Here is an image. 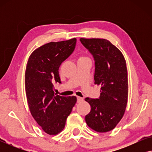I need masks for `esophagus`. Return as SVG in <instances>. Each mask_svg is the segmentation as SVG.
<instances>
[{"mask_svg":"<svg viewBox=\"0 0 152 152\" xmlns=\"http://www.w3.org/2000/svg\"><path fill=\"white\" fill-rule=\"evenodd\" d=\"M77 102H78V103H79V102H82L83 100H84V99H83L82 97H79V96L77 97Z\"/></svg>","mask_w":152,"mask_h":152,"instance_id":"1","label":"esophagus"}]
</instances>
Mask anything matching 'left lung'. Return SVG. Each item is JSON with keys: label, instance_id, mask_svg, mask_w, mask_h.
Here are the masks:
<instances>
[{"label": "left lung", "instance_id": "obj_1", "mask_svg": "<svg viewBox=\"0 0 152 152\" xmlns=\"http://www.w3.org/2000/svg\"><path fill=\"white\" fill-rule=\"evenodd\" d=\"M95 61V84L101 85L99 97L85 100L91 110L85 116L89 127L107 132L115 127L125 111L128 99L126 61L120 50L104 39H80Z\"/></svg>", "mask_w": 152, "mask_h": 152}]
</instances>
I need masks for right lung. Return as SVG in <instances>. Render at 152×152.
Segmentation results:
<instances>
[{"instance_id":"1","label":"right lung","mask_w":152,"mask_h":152,"mask_svg":"<svg viewBox=\"0 0 152 152\" xmlns=\"http://www.w3.org/2000/svg\"><path fill=\"white\" fill-rule=\"evenodd\" d=\"M77 39L50 42L29 57L25 74L26 93L31 114L42 129L57 135L64 129L77 102L75 96L55 93L53 82L61 84L59 68L74 51Z\"/></svg>"}]
</instances>
